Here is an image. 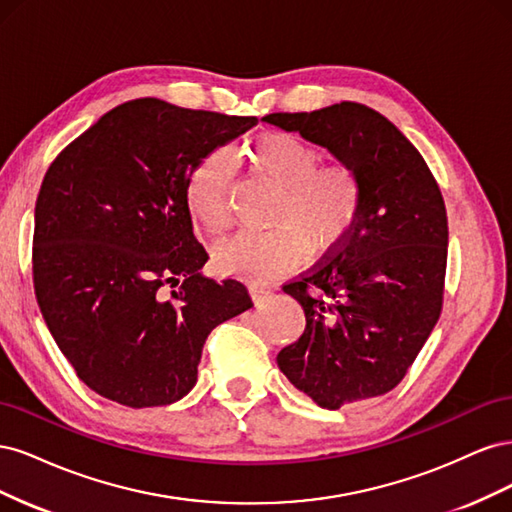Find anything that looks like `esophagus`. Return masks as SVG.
Wrapping results in <instances>:
<instances>
[{"label":"esophagus","instance_id":"obj_1","mask_svg":"<svg viewBox=\"0 0 512 512\" xmlns=\"http://www.w3.org/2000/svg\"><path fill=\"white\" fill-rule=\"evenodd\" d=\"M250 294H252L254 303H260V301H265V299L269 297L271 288H267V286H252V288H250Z\"/></svg>","mask_w":512,"mask_h":512}]
</instances>
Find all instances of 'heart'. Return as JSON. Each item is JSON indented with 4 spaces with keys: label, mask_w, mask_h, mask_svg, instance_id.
I'll return each mask as SVG.
<instances>
[{
    "label": "heart",
    "mask_w": 512,
    "mask_h": 512,
    "mask_svg": "<svg viewBox=\"0 0 512 512\" xmlns=\"http://www.w3.org/2000/svg\"><path fill=\"white\" fill-rule=\"evenodd\" d=\"M250 164L258 175L282 188L271 215L277 226L243 232L215 250V269L224 275L267 282L292 271L307 258L331 256L350 241L361 222L365 192L356 170L342 160L320 164V151L303 136L271 130L252 143ZM235 160L228 149L200 158L185 181V205L211 235L228 230Z\"/></svg>",
    "instance_id": "heart-1"
}]
</instances>
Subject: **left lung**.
Returning <instances> with one entry per match:
<instances>
[{"label":"left lung","instance_id":"obj_1","mask_svg":"<svg viewBox=\"0 0 512 512\" xmlns=\"http://www.w3.org/2000/svg\"><path fill=\"white\" fill-rule=\"evenodd\" d=\"M262 119L327 147L359 173L365 192L350 241L284 284L303 307L305 331L277 365L327 410L389 393L442 312L448 220L440 185L408 138L365 104Z\"/></svg>","mask_w":512,"mask_h":512}]
</instances>
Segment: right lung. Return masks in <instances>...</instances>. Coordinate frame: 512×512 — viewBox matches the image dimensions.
Returning <instances> with one entry per match:
<instances>
[{
	"mask_svg": "<svg viewBox=\"0 0 512 512\" xmlns=\"http://www.w3.org/2000/svg\"><path fill=\"white\" fill-rule=\"evenodd\" d=\"M256 117L158 98L115 106L59 153L36 200L34 290L59 350L91 391L128 408L192 391L207 335L254 303L200 273L185 181ZM179 285L165 297L163 286Z\"/></svg>",
	"mask_w": 512,
	"mask_h": 512,
	"instance_id": "add662e5",
	"label": "right lung"
}]
</instances>
